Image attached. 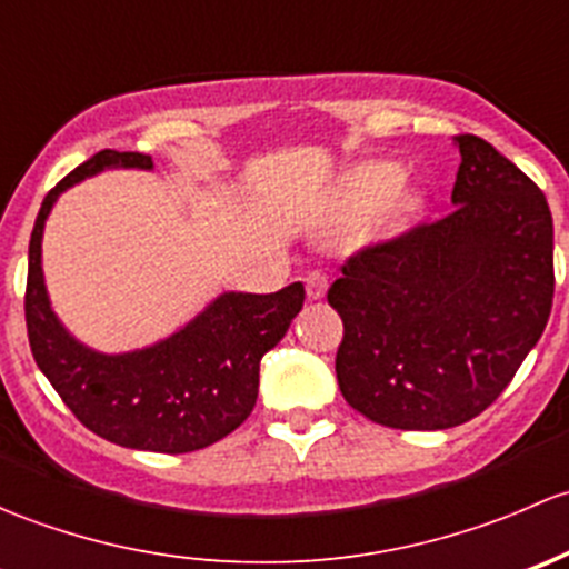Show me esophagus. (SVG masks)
Instances as JSON below:
<instances>
[{
  "label": "esophagus",
  "mask_w": 569,
  "mask_h": 569,
  "mask_svg": "<svg viewBox=\"0 0 569 569\" xmlns=\"http://www.w3.org/2000/svg\"><path fill=\"white\" fill-rule=\"evenodd\" d=\"M303 282H307V296L312 298V301H320V298H323L328 292V277H326V273L312 271V273H307V279H303Z\"/></svg>",
  "instance_id": "34e87169"
}]
</instances>
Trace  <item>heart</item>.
I'll return each instance as SVG.
<instances>
[{"mask_svg": "<svg viewBox=\"0 0 569 569\" xmlns=\"http://www.w3.org/2000/svg\"><path fill=\"white\" fill-rule=\"evenodd\" d=\"M425 210V194L402 183V167L395 161H367L350 169L333 199L339 221H365L378 213V230L386 236L408 230Z\"/></svg>", "mask_w": 569, "mask_h": 569, "instance_id": "1", "label": "heart"}]
</instances>
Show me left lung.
<instances>
[{"mask_svg":"<svg viewBox=\"0 0 569 569\" xmlns=\"http://www.w3.org/2000/svg\"><path fill=\"white\" fill-rule=\"evenodd\" d=\"M460 150L455 210L350 257L328 303L345 323L339 391L395 430H447L507 389L553 303L548 199L485 139Z\"/></svg>","mask_w":569,"mask_h":569,"instance_id":"8db88e82","label":"left lung"}]
</instances>
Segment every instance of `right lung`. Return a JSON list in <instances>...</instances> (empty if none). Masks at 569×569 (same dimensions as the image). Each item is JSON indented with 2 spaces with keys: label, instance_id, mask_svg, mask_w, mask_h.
<instances>
[{
  "label": "right lung",
  "instance_id": "1",
  "mask_svg": "<svg viewBox=\"0 0 569 569\" xmlns=\"http://www.w3.org/2000/svg\"><path fill=\"white\" fill-rule=\"evenodd\" d=\"M107 169H153L142 153L101 150L76 167L40 204L29 238V348L76 419L117 447L183 455L230 436L251 413L260 361L303 307V284L279 292H221L186 326L148 348L101 353L73 337L51 309L43 279V230L70 186Z\"/></svg>",
  "mask_w": 569,
  "mask_h": 569
}]
</instances>
